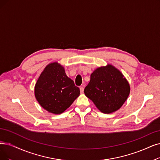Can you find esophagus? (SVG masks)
<instances>
[{
  "instance_id": "1",
  "label": "esophagus",
  "mask_w": 160,
  "mask_h": 160,
  "mask_svg": "<svg viewBox=\"0 0 160 160\" xmlns=\"http://www.w3.org/2000/svg\"><path fill=\"white\" fill-rule=\"evenodd\" d=\"M80 92H81V94L83 93V92H84V87H83V85L80 87Z\"/></svg>"
}]
</instances>
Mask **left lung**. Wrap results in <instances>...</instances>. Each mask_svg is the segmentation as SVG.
Segmentation results:
<instances>
[{"mask_svg":"<svg viewBox=\"0 0 160 160\" xmlns=\"http://www.w3.org/2000/svg\"><path fill=\"white\" fill-rule=\"evenodd\" d=\"M84 92L101 112L108 114L123 105L129 95L130 85L119 69L108 64L91 73Z\"/></svg>","mask_w":160,"mask_h":160,"instance_id":"obj_1","label":"left lung"}]
</instances>
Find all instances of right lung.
Here are the masks:
<instances>
[{
  "mask_svg": "<svg viewBox=\"0 0 160 160\" xmlns=\"http://www.w3.org/2000/svg\"><path fill=\"white\" fill-rule=\"evenodd\" d=\"M79 94V87L58 62L50 63L45 67L35 86L37 102L44 110L54 114L63 113Z\"/></svg>",
  "mask_w": 160,
  "mask_h": 160,
  "instance_id": "right-lung-1",
  "label": "right lung"
}]
</instances>
